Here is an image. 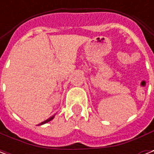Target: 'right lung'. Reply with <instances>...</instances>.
<instances>
[{"label": "right lung", "instance_id": "1", "mask_svg": "<svg viewBox=\"0 0 154 154\" xmlns=\"http://www.w3.org/2000/svg\"><path fill=\"white\" fill-rule=\"evenodd\" d=\"M54 116H55V115H54V116H51L50 118H48V119H46V120H44V122H41L40 124H39V125H44V124H46V123L49 122V121H50V120H52V119H54Z\"/></svg>", "mask_w": 154, "mask_h": 154}]
</instances>
